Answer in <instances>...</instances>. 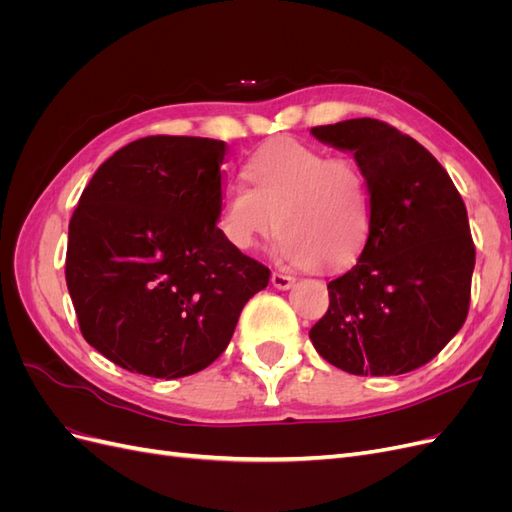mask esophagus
<instances>
[{
    "label": "esophagus",
    "instance_id": "obj_1",
    "mask_svg": "<svg viewBox=\"0 0 512 512\" xmlns=\"http://www.w3.org/2000/svg\"><path fill=\"white\" fill-rule=\"evenodd\" d=\"M271 284H273V288H277V290H288V288H292V284H294V277L275 271V273L271 275Z\"/></svg>",
    "mask_w": 512,
    "mask_h": 512
}]
</instances>
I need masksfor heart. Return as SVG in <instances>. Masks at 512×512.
I'll return each mask as SVG.
<instances>
[{"label":"heart","mask_w":512,"mask_h":512,"mask_svg":"<svg viewBox=\"0 0 512 512\" xmlns=\"http://www.w3.org/2000/svg\"><path fill=\"white\" fill-rule=\"evenodd\" d=\"M252 185L228 181L220 194V230L237 252H254L284 230L280 254L297 267L344 269L371 235L367 179L352 158L294 138L262 145L245 166Z\"/></svg>","instance_id":"b5f03b06"}]
</instances>
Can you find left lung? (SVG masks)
<instances>
[{"mask_svg": "<svg viewBox=\"0 0 512 512\" xmlns=\"http://www.w3.org/2000/svg\"><path fill=\"white\" fill-rule=\"evenodd\" d=\"M312 136L361 166L371 235L359 262L329 282V309L309 339L348 374H406L466 322L476 258L466 205L442 164L389 123L348 119Z\"/></svg>", "mask_w": 512, "mask_h": 512, "instance_id": "left-lung-1", "label": "left lung"}]
</instances>
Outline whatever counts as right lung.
Segmentation results:
<instances>
[{"instance_id":"right-lung-1","label":"right lung","mask_w":512,"mask_h":512,"mask_svg":"<svg viewBox=\"0 0 512 512\" xmlns=\"http://www.w3.org/2000/svg\"><path fill=\"white\" fill-rule=\"evenodd\" d=\"M224 158L213 138H141L96 170L72 215L66 284L81 333L134 374L205 369L269 284L218 228Z\"/></svg>"}]
</instances>
